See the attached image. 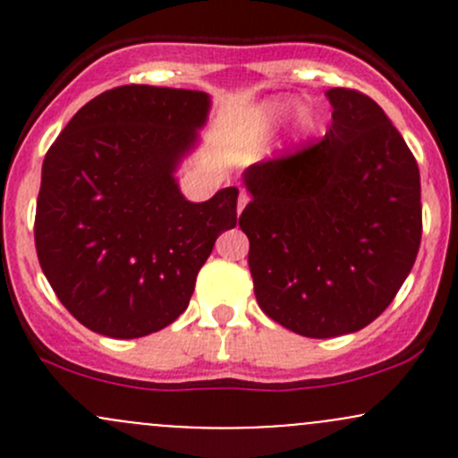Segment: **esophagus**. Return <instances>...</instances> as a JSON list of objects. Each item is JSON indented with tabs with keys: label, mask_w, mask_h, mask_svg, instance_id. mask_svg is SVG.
Listing matches in <instances>:
<instances>
[{
	"label": "esophagus",
	"mask_w": 458,
	"mask_h": 458,
	"mask_svg": "<svg viewBox=\"0 0 458 458\" xmlns=\"http://www.w3.org/2000/svg\"><path fill=\"white\" fill-rule=\"evenodd\" d=\"M246 203H248V192H246V191H242V192H239V206H237V212H242L243 208H246Z\"/></svg>",
	"instance_id": "1"
}]
</instances>
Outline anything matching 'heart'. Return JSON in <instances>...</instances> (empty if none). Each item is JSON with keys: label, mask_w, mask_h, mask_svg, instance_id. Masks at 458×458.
<instances>
[{"label": "heart", "mask_w": 458, "mask_h": 458, "mask_svg": "<svg viewBox=\"0 0 458 458\" xmlns=\"http://www.w3.org/2000/svg\"><path fill=\"white\" fill-rule=\"evenodd\" d=\"M290 108H293V99H272L259 106L255 117H252V135H266ZM315 113L310 108H303L297 117V132L299 135H306V132L315 128Z\"/></svg>", "instance_id": "heart-1"}]
</instances>
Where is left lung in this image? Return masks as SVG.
<instances>
[{
    "mask_svg": "<svg viewBox=\"0 0 458 458\" xmlns=\"http://www.w3.org/2000/svg\"><path fill=\"white\" fill-rule=\"evenodd\" d=\"M326 137L252 164L239 216L267 317L310 339L357 332L381 315L421 246V177L381 106L330 88Z\"/></svg>",
    "mask_w": 458,
    "mask_h": 458,
    "instance_id": "8db88e82",
    "label": "left lung"
}]
</instances>
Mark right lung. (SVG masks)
<instances>
[{"instance_id":"right-lung-1","label":"right lung","mask_w":458,"mask_h":458,"mask_svg":"<svg viewBox=\"0 0 458 458\" xmlns=\"http://www.w3.org/2000/svg\"><path fill=\"white\" fill-rule=\"evenodd\" d=\"M208 108L201 90L119 86L77 110L46 152L37 259L88 330L137 339L170 326L237 224V188L192 203L173 177Z\"/></svg>"}]
</instances>
